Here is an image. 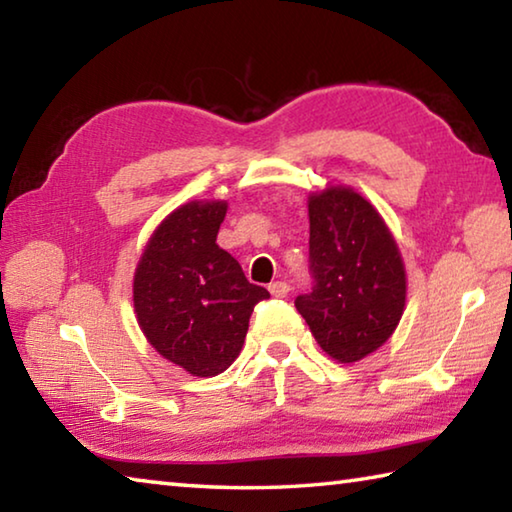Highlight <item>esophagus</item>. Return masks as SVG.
<instances>
[{
    "label": "esophagus",
    "mask_w": 512,
    "mask_h": 512,
    "mask_svg": "<svg viewBox=\"0 0 512 512\" xmlns=\"http://www.w3.org/2000/svg\"><path fill=\"white\" fill-rule=\"evenodd\" d=\"M268 291H271V296H275V298H284V296H289V284L287 282H271L268 284Z\"/></svg>",
    "instance_id": "1"
}]
</instances>
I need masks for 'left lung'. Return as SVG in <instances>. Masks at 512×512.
Returning <instances> with one entry per match:
<instances>
[{
  "label": "left lung",
  "mask_w": 512,
  "mask_h": 512,
  "mask_svg": "<svg viewBox=\"0 0 512 512\" xmlns=\"http://www.w3.org/2000/svg\"><path fill=\"white\" fill-rule=\"evenodd\" d=\"M314 291L296 298L327 357L354 363L391 339L406 307V268L393 232L368 198L345 185L309 194Z\"/></svg>",
  "instance_id": "left-lung-1"
}]
</instances>
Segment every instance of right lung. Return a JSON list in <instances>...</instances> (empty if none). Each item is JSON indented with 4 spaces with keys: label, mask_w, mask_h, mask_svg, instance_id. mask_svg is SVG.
<instances>
[{
    "label": "right lung",
    "mask_w": 512,
    "mask_h": 512,
    "mask_svg": "<svg viewBox=\"0 0 512 512\" xmlns=\"http://www.w3.org/2000/svg\"><path fill=\"white\" fill-rule=\"evenodd\" d=\"M225 201H189L162 219L133 277L137 325L155 352L194 377H216L244 348L268 291L216 244Z\"/></svg>",
    "instance_id": "add662e5"
}]
</instances>
